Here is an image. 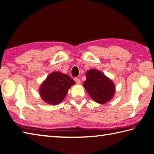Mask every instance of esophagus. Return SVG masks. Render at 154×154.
<instances>
[{"label":"esophagus","mask_w":154,"mask_h":154,"mask_svg":"<svg viewBox=\"0 0 154 154\" xmlns=\"http://www.w3.org/2000/svg\"><path fill=\"white\" fill-rule=\"evenodd\" d=\"M74 81L76 82V83L77 84H80V80L79 79V78H74Z\"/></svg>","instance_id":"esophagus-1"}]
</instances>
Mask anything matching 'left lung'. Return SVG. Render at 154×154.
Instances as JSON below:
<instances>
[{
	"label": "left lung",
	"instance_id": "left-lung-1",
	"mask_svg": "<svg viewBox=\"0 0 154 154\" xmlns=\"http://www.w3.org/2000/svg\"><path fill=\"white\" fill-rule=\"evenodd\" d=\"M84 87L90 96L97 103L103 104L109 102L115 94L114 84L101 72L91 69L86 73Z\"/></svg>",
	"mask_w": 154,
	"mask_h": 154
}]
</instances>
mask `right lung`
Listing matches in <instances>:
<instances>
[{
    "mask_svg": "<svg viewBox=\"0 0 154 154\" xmlns=\"http://www.w3.org/2000/svg\"><path fill=\"white\" fill-rule=\"evenodd\" d=\"M74 84L75 82L67 74L54 72L42 83L39 90L40 95L46 103L57 105L64 99L68 89Z\"/></svg>",
    "mask_w": 154,
    "mask_h": 154,
    "instance_id": "1",
    "label": "right lung"
}]
</instances>
